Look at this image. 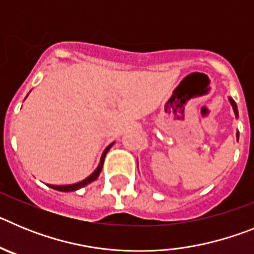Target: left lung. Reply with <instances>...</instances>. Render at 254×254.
Listing matches in <instances>:
<instances>
[{"label": "left lung", "mask_w": 254, "mask_h": 254, "mask_svg": "<svg viewBox=\"0 0 254 254\" xmlns=\"http://www.w3.org/2000/svg\"><path fill=\"white\" fill-rule=\"evenodd\" d=\"M229 102H230V104H232V107H233V111H234V114H235V117H239L238 116V107H237V103L234 102V100H233V98H230V96H229ZM239 140V132H237V141Z\"/></svg>", "instance_id": "obj_1"}]
</instances>
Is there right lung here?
I'll return each mask as SVG.
<instances>
[{"label":"right lung","mask_w":254,"mask_h":254,"mask_svg":"<svg viewBox=\"0 0 254 254\" xmlns=\"http://www.w3.org/2000/svg\"><path fill=\"white\" fill-rule=\"evenodd\" d=\"M28 98V95L25 96V99ZM114 145V142H112L111 145H108L107 149L103 151L102 154V158H100V161L99 164H98V167H96V169L94 170L93 173H91L90 176L87 177V178L82 179L81 182H77V183H73V185H64V186H56V185H48V187L53 188V190H61V192H73V190H80V188L85 187V186L90 185L91 182L96 181L98 179V177H99L100 172H102V168H103V164H104V159H105V155H107V152L109 151V149H111L112 146Z\"/></svg>","instance_id":"1"}]
</instances>
